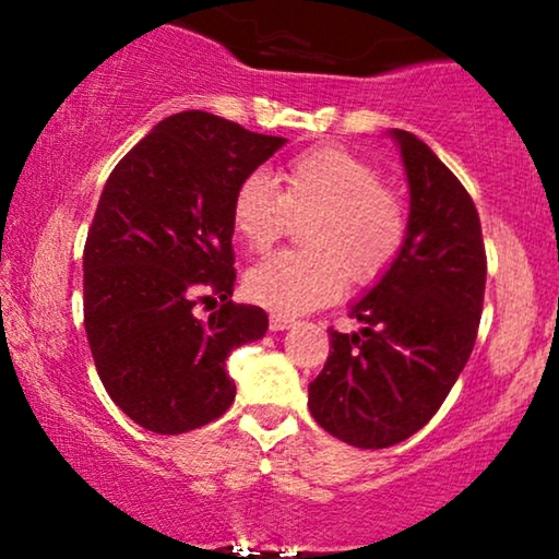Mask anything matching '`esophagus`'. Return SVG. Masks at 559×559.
Segmentation results:
<instances>
[{
  "label": "esophagus",
  "mask_w": 559,
  "mask_h": 559,
  "mask_svg": "<svg viewBox=\"0 0 559 559\" xmlns=\"http://www.w3.org/2000/svg\"><path fill=\"white\" fill-rule=\"evenodd\" d=\"M295 325V318H289V316H280V312H274V316L270 318V331H287V328H293Z\"/></svg>",
  "instance_id": "obj_1"
}]
</instances>
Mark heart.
Segmentation results:
<instances>
[{"label":"heart","mask_w":559,"mask_h":559,"mask_svg":"<svg viewBox=\"0 0 559 559\" xmlns=\"http://www.w3.org/2000/svg\"><path fill=\"white\" fill-rule=\"evenodd\" d=\"M280 190L262 173L239 182L231 226L251 251H266L302 218V251H282L243 277L249 300L280 316L323 308L346 280L366 287L384 277L407 236V213L394 190L381 186L377 167L341 147H318L289 159Z\"/></svg>","instance_id":"1"}]
</instances>
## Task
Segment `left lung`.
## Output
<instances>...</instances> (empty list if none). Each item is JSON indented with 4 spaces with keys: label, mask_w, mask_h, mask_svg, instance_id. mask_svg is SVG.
I'll return each instance as SVG.
<instances>
[{
    "label": "left lung",
    "mask_w": 559,
    "mask_h": 559,
    "mask_svg": "<svg viewBox=\"0 0 559 559\" xmlns=\"http://www.w3.org/2000/svg\"><path fill=\"white\" fill-rule=\"evenodd\" d=\"M409 182L400 257L350 305L356 333L331 331V356L308 386L316 423L379 450L430 423L468 364L486 289L478 211L461 180L412 132L392 129Z\"/></svg>",
    "instance_id": "left-lung-1"
}]
</instances>
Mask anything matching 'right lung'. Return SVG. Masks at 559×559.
<instances>
[{
	"mask_svg": "<svg viewBox=\"0 0 559 559\" xmlns=\"http://www.w3.org/2000/svg\"><path fill=\"white\" fill-rule=\"evenodd\" d=\"M285 142L180 111L106 180L83 249V325L104 389L144 430L180 435L231 407L226 358L270 328L262 308L231 302V198ZM205 288L222 308L201 321Z\"/></svg>",
	"mask_w": 559,
	"mask_h": 559,
	"instance_id": "add662e5",
	"label": "right lung"
}]
</instances>
